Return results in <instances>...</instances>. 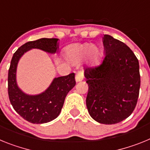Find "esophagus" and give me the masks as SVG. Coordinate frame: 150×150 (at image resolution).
I'll return each instance as SVG.
<instances>
[{
  "instance_id": "1",
  "label": "esophagus",
  "mask_w": 150,
  "mask_h": 150,
  "mask_svg": "<svg viewBox=\"0 0 150 150\" xmlns=\"http://www.w3.org/2000/svg\"><path fill=\"white\" fill-rule=\"evenodd\" d=\"M84 78V72L83 71H79L76 74V76H75V79H76V82L82 81Z\"/></svg>"
}]
</instances>
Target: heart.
I'll return each mask as SVG.
<instances>
[{"instance_id":"heart-1","label":"heart","mask_w":150,"mask_h":150,"mask_svg":"<svg viewBox=\"0 0 150 150\" xmlns=\"http://www.w3.org/2000/svg\"><path fill=\"white\" fill-rule=\"evenodd\" d=\"M95 49L90 44H75L70 46L67 50V55L71 62H77L82 60L86 54L92 53Z\"/></svg>"}]
</instances>
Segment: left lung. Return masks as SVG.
Segmentation results:
<instances>
[{"label": "left lung", "mask_w": 150, "mask_h": 150, "mask_svg": "<svg viewBox=\"0 0 150 150\" xmlns=\"http://www.w3.org/2000/svg\"><path fill=\"white\" fill-rule=\"evenodd\" d=\"M105 57L101 63L85 70L88 86L86 106L95 121L119 123L134 110L140 86L139 62L122 41L104 36Z\"/></svg>", "instance_id": "1"}]
</instances>
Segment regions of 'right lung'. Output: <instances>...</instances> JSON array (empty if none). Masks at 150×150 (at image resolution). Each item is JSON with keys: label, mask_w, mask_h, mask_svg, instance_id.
<instances>
[{"label": "right lung", "mask_w": 150, "mask_h": 150, "mask_svg": "<svg viewBox=\"0 0 150 150\" xmlns=\"http://www.w3.org/2000/svg\"><path fill=\"white\" fill-rule=\"evenodd\" d=\"M58 40L57 38H41L29 41L20 46L12 58L8 71L9 98L13 109L30 123L43 124L58 117L67 93L76 85L75 74L55 78L44 92L38 95H28L22 92L17 86V64L21 56L31 49H40L50 53H55L59 48Z\"/></svg>", "instance_id": "right-lung-1"}]
</instances>
